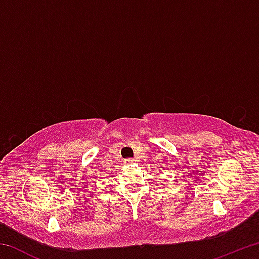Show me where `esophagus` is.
<instances>
[{"label":"esophagus","mask_w":259,"mask_h":259,"mask_svg":"<svg viewBox=\"0 0 259 259\" xmlns=\"http://www.w3.org/2000/svg\"><path fill=\"white\" fill-rule=\"evenodd\" d=\"M134 163V160L133 159H126V160H124V164L125 165H130V164H133Z\"/></svg>","instance_id":"esophagus-1"}]
</instances>
